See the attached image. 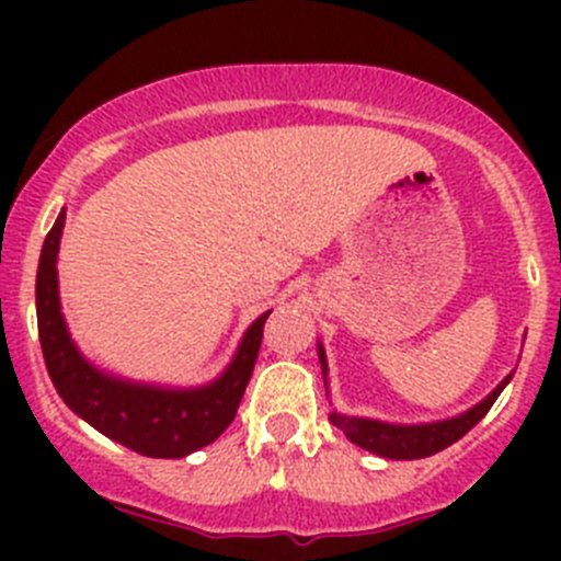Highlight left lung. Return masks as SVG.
Instances as JSON below:
<instances>
[{"instance_id":"obj_1","label":"left lung","mask_w":561,"mask_h":561,"mask_svg":"<svg viewBox=\"0 0 561 561\" xmlns=\"http://www.w3.org/2000/svg\"><path fill=\"white\" fill-rule=\"evenodd\" d=\"M317 355H320L322 377H325L328 360H325V350H322V344H317ZM511 380L513 375H507L500 386L480 401V404H474L472 410L461 412V415L448 417V421L412 423V426H404V423H386V421H375V417H353V415H339V412H331V423L336 428H342L344 437H347L350 443L369 450V454H377L382 458H396V461H404V458H426V456L439 454V450H445L448 445L458 443V439H461L474 423L483 421L485 412H489L491 404L500 399V393L505 390V386Z\"/></svg>"}]
</instances>
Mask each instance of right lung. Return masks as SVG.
I'll return each mask as SVG.
<instances>
[{
	"label": "right lung",
	"mask_w": 561,
	"mask_h": 561,
	"mask_svg": "<svg viewBox=\"0 0 561 561\" xmlns=\"http://www.w3.org/2000/svg\"><path fill=\"white\" fill-rule=\"evenodd\" d=\"M61 228L65 211L56 217L54 228L45 236L35 287L39 344L56 393L89 426L140 456L184 458L192 450L206 448L233 423L239 412L263 342V325L271 312L260 314L249 325L228 369L208 386L160 388L118 380L78 353L65 325L56 276Z\"/></svg>",
	"instance_id": "right-lung-1"
}]
</instances>
